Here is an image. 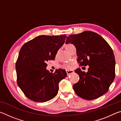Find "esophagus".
I'll return each instance as SVG.
<instances>
[{
    "mask_svg": "<svg viewBox=\"0 0 121 121\" xmlns=\"http://www.w3.org/2000/svg\"><path fill=\"white\" fill-rule=\"evenodd\" d=\"M73 72H74V71H73V70H66V73L68 75L71 74V73H73Z\"/></svg>",
    "mask_w": 121,
    "mask_h": 121,
    "instance_id": "1",
    "label": "esophagus"
}]
</instances>
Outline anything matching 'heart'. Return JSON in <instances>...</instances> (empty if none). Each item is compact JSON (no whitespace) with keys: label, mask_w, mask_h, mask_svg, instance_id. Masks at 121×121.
<instances>
[{"label":"heart","mask_w":121,"mask_h":121,"mask_svg":"<svg viewBox=\"0 0 121 121\" xmlns=\"http://www.w3.org/2000/svg\"><path fill=\"white\" fill-rule=\"evenodd\" d=\"M72 45V44H68V45H67V46H66V48H68V47H69V46H70V45ZM65 68H70L71 66H70V65H65Z\"/></svg>","instance_id":"obj_1"}]
</instances>
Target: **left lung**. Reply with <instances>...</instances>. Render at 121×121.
<instances>
[{
    "mask_svg": "<svg viewBox=\"0 0 121 121\" xmlns=\"http://www.w3.org/2000/svg\"><path fill=\"white\" fill-rule=\"evenodd\" d=\"M76 48L77 61L81 66L89 65L85 73L75 70L79 76L73 89L79 97L87 100L101 97L109 90L115 77V60L112 48L99 35L86 31L67 37L65 44Z\"/></svg>",
    "mask_w": 121,
    "mask_h": 121,
    "instance_id": "obj_1",
    "label": "left lung"
}]
</instances>
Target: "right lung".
I'll list each match as a JSON object with an SVG mask.
<instances>
[{"label": "right lung", "mask_w": 121, "mask_h": 121, "mask_svg": "<svg viewBox=\"0 0 121 121\" xmlns=\"http://www.w3.org/2000/svg\"><path fill=\"white\" fill-rule=\"evenodd\" d=\"M67 36L41 35L26 43L20 49L16 62L17 83L26 97L44 102L53 99L59 90V83L67 76L65 69L54 73L46 70L48 60H54Z\"/></svg>", "instance_id": "right-lung-1"}]
</instances>
